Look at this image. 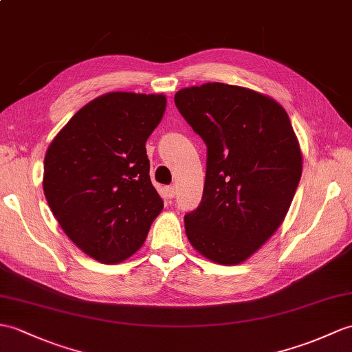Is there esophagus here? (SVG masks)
<instances>
[{"label": "esophagus", "mask_w": 352, "mask_h": 352, "mask_svg": "<svg viewBox=\"0 0 352 352\" xmlns=\"http://www.w3.org/2000/svg\"><path fill=\"white\" fill-rule=\"evenodd\" d=\"M166 196H168V199H173L174 196H175V187L174 186H168L166 187Z\"/></svg>", "instance_id": "34e87169"}]
</instances>
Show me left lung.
<instances>
[{
    "label": "left lung",
    "instance_id": "obj_1",
    "mask_svg": "<svg viewBox=\"0 0 352 352\" xmlns=\"http://www.w3.org/2000/svg\"><path fill=\"white\" fill-rule=\"evenodd\" d=\"M174 102L207 145L202 199L184 216L187 239L217 264H240L280 226L300 183L288 113L264 94L220 82L179 89Z\"/></svg>",
    "mask_w": 352,
    "mask_h": 352
}]
</instances>
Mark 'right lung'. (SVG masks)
<instances>
[{"label":"right lung","mask_w":352,"mask_h":352,"mask_svg":"<svg viewBox=\"0 0 352 352\" xmlns=\"http://www.w3.org/2000/svg\"><path fill=\"white\" fill-rule=\"evenodd\" d=\"M165 108L162 94L100 96L70 118L46 151L49 207L69 239L103 264L132 256L163 208L145 142Z\"/></svg>","instance_id":"right-lung-1"}]
</instances>
